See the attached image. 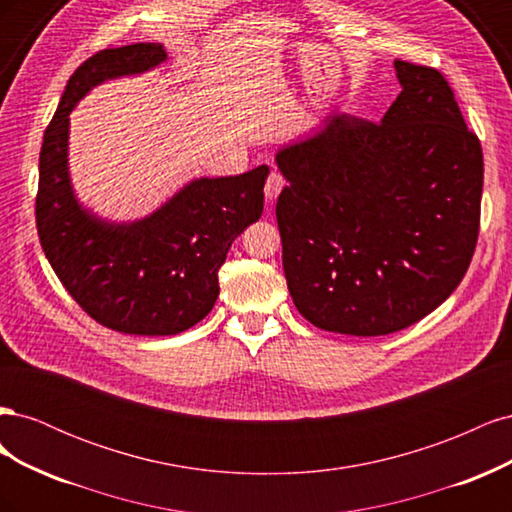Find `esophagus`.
<instances>
[{"label":"esophagus","instance_id":"esophagus-1","mask_svg":"<svg viewBox=\"0 0 512 512\" xmlns=\"http://www.w3.org/2000/svg\"><path fill=\"white\" fill-rule=\"evenodd\" d=\"M284 185H286L284 177H282L280 173H277V170H273V173L267 177V183H265V198H267V203H269V205H271V203H275L277 196L282 194Z\"/></svg>","mask_w":512,"mask_h":512}]
</instances>
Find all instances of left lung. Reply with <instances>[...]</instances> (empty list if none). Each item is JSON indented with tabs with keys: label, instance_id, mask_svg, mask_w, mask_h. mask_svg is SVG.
I'll return each mask as SVG.
<instances>
[{
	"label": "left lung",
	"instance_id": "1",
	"mask_svg": "<svg viewBox=\"0 0 512 512\" xmlns=\"http://www.w3.org/2000/svg\"><path fill=\"white\" fill-rule=\"evenodd\" d=\"M395 72L401 94L380 123L333 113L275 156L288 290L324 331L410 327L451 297L476 247L478 138L438 70L397 59Z\"/></svg>",
	"mask_w": 512,
	"mask_h": 512
}]
</instances>
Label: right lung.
Segmentation results:
<instances>
[{
	"instance_id": "1",
	"label": "right lung",
	"mask_w": 512,
	"mask_h": 512,
	"mask_svg": "<svg viewBox=\"0 0 512 512\" xmlns=\"http://www.w3.org/2000/svg\"><path fill=\"white\" fill-rule=\"evenodd\" d=\"M164 46L104 49L76 68L40 151L36 226L59 282L102 327L177 335L203 320L220 294L218 271L241 232L258 222L269 166L237 177H200L134 222H111L74 194L70 113L91 89L158 68Z\"/></svg>"
}]
</instances>
